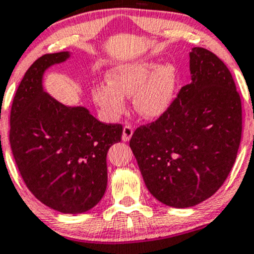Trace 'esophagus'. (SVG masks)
Segmentation results:
<instances>
[{"instance_id": "34e87169", "label": "esophagus", "mask_w": 254, "mask_h": 254, "mask_svg": "<svg viewBox=\"0 0 254 254\" xmlns=\"http://www.w3.org/2000/svg\"><path fill=\"white\" fill-rule=\"evenodd\" d=\"M133 135V128L130 126H125L124 132H122V140L124 141H129V139Z\"/></svg>"}]
</instances>
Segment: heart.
I'll return each instance as SVG.
<instances>
[{
    "label": "heart",
    "mask_w": 254,
    "mask_h": 254,
    "mask_svg": "<svg viewBox=\"0 0 254 254\" xmlns=\"http://www.w3.org/2000/svg\"><path fill=\"white\" fill-rule=\"evenodd\" d=\"M109 85L93 90V101L112 119L125 112V97L133 96V108L141 118L156 120L165 115L174 104L179 87L175 64L138 61L119 64L107 74Z\"/></svg>",
    "instance_id": "obj_1"
}]
</instances>
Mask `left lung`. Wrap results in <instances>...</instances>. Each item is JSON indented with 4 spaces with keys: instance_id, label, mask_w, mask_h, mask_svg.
<instances>
[{
    "instance_id": "8db88e82",
    "label": "left lung",
    "mask_w": 254,
    "mask_h": 254,
    "mask_svg": "<svg viewBox=\"0 0 254 254\" xmlns=\"http://www.w3.org/2000/svg\"><path fill=\"white\" fill-rule=\"evenodd\" d=\"M190 81L165 115L129 140L145 185L158 201L185 209L206 200L229 175L241 141V99L211 51L190 53Z\"/></svg>"
}]
</instances>
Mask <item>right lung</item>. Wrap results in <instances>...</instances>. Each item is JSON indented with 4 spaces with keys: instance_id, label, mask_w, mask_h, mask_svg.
I'll list each match as a JSON object with an SVG mask.
<instances>
[{
    "instance_id": "add662e5",
    "label": "right lung",
    "mask_w": 254,
    "mask_h": 254,
    "mask_svg": "<svg viewBox=\"0 0 254 254\" xmlns=\"http://www.w3.org/2000/svg\"><path fill=\"white\" fill-rule=\"evenodd\" d=\"M70 53L47 54L25 73L10 110L9 141L22 180L43 204L62 213L86 212L107 190V153L121 125H105L85 107H67L43 89V75Z\"/></svg>"
}]
</instances>
